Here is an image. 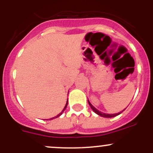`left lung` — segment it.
Returning a JSON list of instances; mask_svg holds the SVG:
<instances>
[{
  "instance_id": "left-lung-1",
  "label": "left lung",
  "mask_w": 153,
  "mask_h": 153,
  "mask_svg": "<svg viewBox=\"0 0 153 153\" xmlns=\"http://www.w3.org/2000/svg\"><path fill=\"white\" fill-rule=\"evenodd\" d=\"M88 102L89 106H91V108H92V110L94 111L95 113L97 114L98 115L101 116V117H106V118H111V117H116V116L120 114L123 111H122V112H119V113H118V114H105V113H103V112L99 111L98 109H96V108H95V107L90 103V101H88Z\"/></svg>"
}]
</instances>
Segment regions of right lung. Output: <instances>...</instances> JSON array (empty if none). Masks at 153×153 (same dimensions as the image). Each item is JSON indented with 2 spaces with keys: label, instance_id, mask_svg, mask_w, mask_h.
<instances>
[{
  "label": "right lung",
  "instance_id": "1",
  "mask_svg": "<svg viewBox=\"0 0 153 153\" xmlns=\"http://www.w3.org/2000/svg\"><path fill=\"white\" fill-rule=\"evenodd\" d=\"M68 101H67V102H66V104H65V107H64V108H63L62 109V112H61V113H59L58 115H57L56 116V117H52V118H51V119H55V118H57V117H59V116H60L61 114H62L63 113V111H64L65 110V108H66V107H67V106H68Z\"/></svg>",
  "mask_w": 153,
  "mask_h": 153
}]
</instances>
